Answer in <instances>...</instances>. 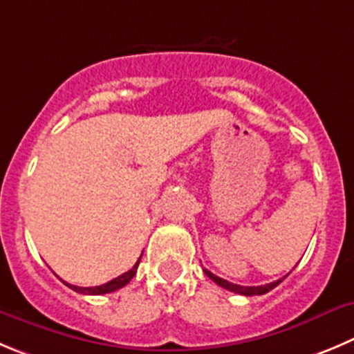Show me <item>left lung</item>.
Here are the masks:
<instances>
[{"label": "left lung", "mask_w": 354, "mask_h": 354, "mask_svg": "<svg viewBox=\"0 0 354 354\" xmlns=\"http://www.w3.org/2000/svg\"><path fill=\"white\" fill-rule=\"evenodd\" d=\"M204 272H206V276L209 277V279H213V281L216 283L218 286H222V288L229 290V292L241 293V295H248V297L263 295V293H267V292H270V290H272V288H276V286L279 285V283H281L283 279H285V277H286L285 276V277H283V279H277V281L267 283V285H262V286H241V285H236V283H229V281H227V279H222V277L214 276V274L209 272V270H207V269H204Z\"/></svg>", "instance_id": "8db88e82"}]
</instances>
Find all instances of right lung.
Wrapping results in <instances>:
<instances>
[{
  "instance_id": "add662e5",
  "label": "right lung",
  "mask_w": 354,
  "mask_h": 354,
  "mask_svg": "<svg viewBox=\"0 0 354 354\" xmlns=\"http://www.w3.org/2000/svg\"><path fill=\"white\" fill-rule=\"evenodd\" d=\"M140 260H141V257H140ZM140 260H138L136 266L132 267L131 270H127V272H124V274H122V276L115 277V279H111V281L104 283V285L91 286V288H82V286L69 285V283H66V285H68L71 290H75V292L85 293V295H102V293H111V292H115V290L124 288V286L127 285L129 281H131L132 277H134V274H136L138 266H140Z\"/></svg>"
}]
</instances>
